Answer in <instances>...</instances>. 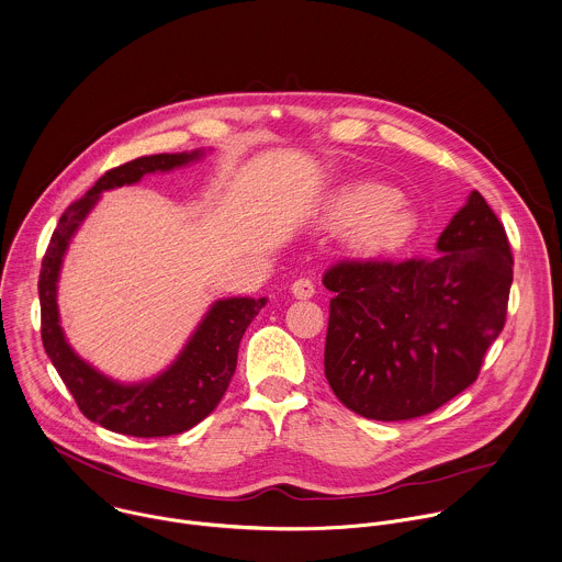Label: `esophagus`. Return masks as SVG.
Wrapping results in <instances>:
<instances>
[{"label":"esophagus","mask_w":562,"mask_h":562,"mask_svg":"<svg viewBox=\"0 0 562 562\" xmlns=\"http://www.w3.org/2000/svg\"><path fill=\"white\" fill-rule=\"evenodd\" d=\"M291 291H293V295H295L297 300H308V297L315 295V284H313V280H308V278H300V280L293 282Z\"/></svg>","instance_id":"obj_1"}]
</instances>
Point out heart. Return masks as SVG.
Wrapping results in <instances>:
<instances>
[{"mask_svg": "<svg viewBox=\"0 0 562 562\" xmlns=\"http://www.w3.org/2000/svg\"><path fill=\"white\" fill-rule=\"evenodd\" d=\"M333 225H352L350 243L363 254H390L405 247L418 232L416 212L398 192L381 183L344 190L326 210Z\"/></svg>", "mask_w": 562, "mask_h": 562, "instance_id": "1", "label": "heart"}]
</instances>
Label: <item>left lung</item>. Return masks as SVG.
Listing matches in <instances>:
<instances>
[{
  "instance_id": "left-lung-1",
  "label": "left lung",
  "mask_w": 562,
  "mask_h": 562,
  "mask_svg": "<svg viewBox=\"0 0 562 562\" xmlns=\"http://www.w3.org/2000/svg\"><path fill=\"white\" fill-rule=\"evenodd\" d=\"M434 258L339 260L324 372L355 414L396 423L427 416L480 376L506 324L513 251L475 190L440 234Z\"/></svg>"
}]
</instances>
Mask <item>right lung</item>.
<instances>
[{"label":"right lung","instance_id":"1","mask_svg":"<svg viewBox=\"0 0 562 562\" xmlns=\"http://www.w3.org/2000/svg\"><path fill=\"white\" fill-rule=\"evenodd\" d=\"M201 155L203 150L159 153L137 157L106 170L93 183V188L85 192V196L74 201L60 214L41 262L38 302L43 348L82 416L122 436H175L207 418L227 392L236 370L240 339L267 300H218L212 304L210 313L203 317L177 361L166 372L146 383L122 385L85 363L65 341L56 308V280L60 262L74 232L95 205L102 190L135 183L148 172L179 168L199 159Z\"/></svg>","mask_w":562,"mask_h":562}]
</instances>
